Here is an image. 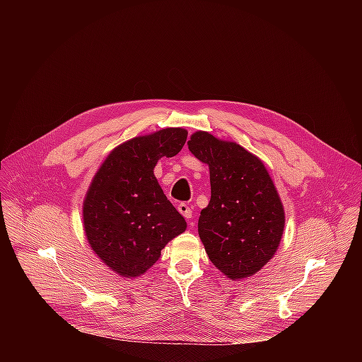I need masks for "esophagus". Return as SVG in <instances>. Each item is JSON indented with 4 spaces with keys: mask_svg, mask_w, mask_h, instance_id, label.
I'll list each match as a JSON object with an SVG mask.
<instances>
[{
    "mask_svg": "<svg viewBox=\"0 0 362 362\" xmlns=\"http://www.w3.org/2000/svg\"><path fill=\"white\" fill-rule=\"evenodd\" d=\"M177 211H179L186 219H190V218H192V209L189 208V206H187L186 203H180V204L177 206Z\"/></svg>",
    "mask_w": 362,
    "mask_h": 362,
    "instance_id": "1",
    "label": "esophagus"
}]
</instances>
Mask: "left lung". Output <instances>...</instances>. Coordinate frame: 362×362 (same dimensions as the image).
<instances>
[{
  "label": "left lung",
  "instance_id": "1",
  "mask_svg": "<svg viewBox=\"0 0 362 362\" xmlns=\"http://www.w3.org/2000/svg\"><path fill=\"white\" fill-rule=\"evenodd\" d=\"M187 147L211 175V200L197 223L204 250L226 278H249L282 239L285 211L274 180L264 162L235 141L199 130Z\"/></svg>",
  "mask_w": 362,
  "mask_h": 362
}]
</instances>
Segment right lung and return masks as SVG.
<instances>
[{"mask_svg":"<svg viewBox=\"0 0 362 362\" xmlns=\"http://www.w3.org/2000/svg\"><path fill=\"white\" fill-rule=\"evenodd\" d=\"M187 132L168 127L115 147L95 172L84 202L83 226L98 259L123 278H137L187 228L168 200L154 166L182 150Z\"/></svg>","mask_w":362,"mask_h":362,"instance_id":"1","label":"right lung"}]
</instances>
